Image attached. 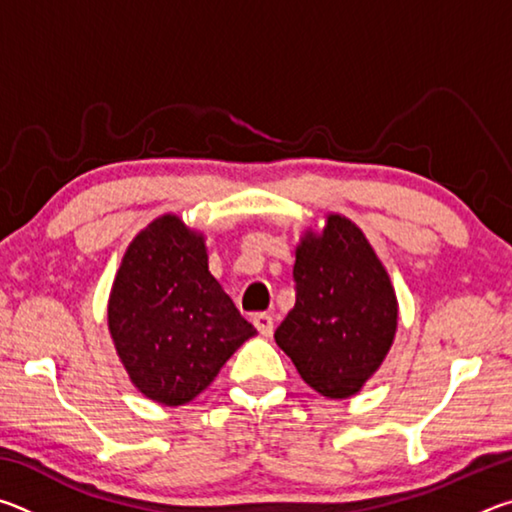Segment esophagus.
I'll return each instance as SVG.
<instances>
[{
  "label": "esophagus",
  "instance_id": "1",
  "mask_svg": "<svg viewBox=\"0 0 512 512\" xmlns=\"http://www.w3.org/2000/svg\"><path fill=\"white\" fill-rule=\"evenodd\" d=\"M253 325L257 327V332L262 336L273 334V316L271 314H264V311H259V314L253 316Z\"/></svg>",
  "mask_w": 512,
  "mask_h": 512
}]
</instances>
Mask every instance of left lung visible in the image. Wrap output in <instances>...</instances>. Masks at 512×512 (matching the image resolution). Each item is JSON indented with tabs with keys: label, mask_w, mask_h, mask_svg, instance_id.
I'll list each match as a JSON object with an SVG mask.
<instances>
[{
	"label": "left lung",
	"mask_w": 512,
	"mask_h": 512,
	"mask_svg": "<svg viewBox=\"0 0 512 512\" xmlns=\"http://www.w3.org/2000/svg\"><path fill=\"white\" fill-rule=\"evenodd\" d=\"M293 280L296 305L275 329V343L316 393L352 397L395 339L391 277L357 225L329 214L320 235L307 230L300 239Z\"/></svg>",
	"instance_id": "1"
}]
</instances>
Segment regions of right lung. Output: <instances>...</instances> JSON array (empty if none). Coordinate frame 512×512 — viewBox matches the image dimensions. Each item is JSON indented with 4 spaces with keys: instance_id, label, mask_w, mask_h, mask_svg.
<instances>
[{
    "instance_id": "1",
    "label": "right lung",
    "mask_w": 512,
    "mask_h": 512,
    "mask_svg": "<svg viewBox=\"0 0 512 512\" xmlns=\"http://www.w3.org/2000/svg\"><path fill=\"white\" fill-rule=\"evenodd\" d=\"M108 329L137 391L164 406L192 402L257 334L207 268L201 232L173 214L128 246L110 291Z\"/></svg>"
}]
</instances>
